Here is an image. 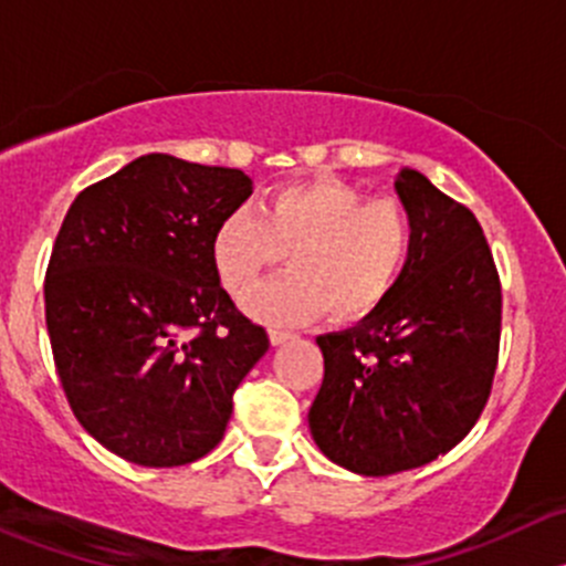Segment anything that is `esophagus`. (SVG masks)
Listing matches in <instances>:
<instances>
[{
  "mask_svg": "<svg viewBox=\"0 0 566 566\" xmlns=\"http://www.w3.org/2000/svg\"><path fill=\"white\" fill-rule=\"evenodd\" d=\"M271 345L273 347H279V345H284V342H290V339H295V334H290V331H279V328H271Z\"/></svg>",
  "mask_w": 566,
  "mask_h": 566,
  "instance_id": "1",
  "label": "esophagus"
}]
</instances>
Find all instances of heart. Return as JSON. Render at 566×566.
Wrapping results in <instances>:
<instances>
[{
	"label": "heart",
	"mask_w": 566,
	"mask_h": 566,
	"mask_svg": "<svg viewBox=\"0 0 566 566\" xmlns=\"http://www.w3.org/2000/svg\"><path fill=\"white\" fill-rule=\"evenodd\" d=\"M410 247L413 227L399 199H364L347 182L315 180L273 188L256 213L221 219L210 256L227 290L241 295L287 254L293 271L243 298V310L265 323H306L325 310L353 323L389 298Z\"/></svg>",
	"instance_id": "b5f03b06"
}]
</instances>
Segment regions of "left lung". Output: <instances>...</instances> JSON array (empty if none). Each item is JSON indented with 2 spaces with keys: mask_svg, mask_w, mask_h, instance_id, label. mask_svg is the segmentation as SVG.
Wrapping results in <instances>:
<instances>
[{
  "mask_svg": "<svg viewBox=\"0 0 566 566\" xmlns=\"http://www.w3.org/2000/svg\"><path fill=\"white\" fill-rule=\"evenodd\" d=\"M394 191L413 227L405 271L378 310L317 336L325 375L312 438L361 476L410 471L458 447L499 361L501 284L479 221L416 169H399Z\"/></svg>",
  "mask_w": 566,
  "mask_h": 566,
  "instance_id": "8db88e82",
  "label": "left lung"
}]
</instances>
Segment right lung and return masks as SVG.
I'll return each instance as SVG.
<instances>
[{"label": "right lung", "mask_w": 566, "mask_h": 566, "mask_svg": "<svg viewBox=\"0 0 566 566\" xmlns=\"http://www.w3.org/2000/svg\"><path fill=\"white\" fill-rule=\"evenodd\" d=\"M251 197L241 169L150 153L73 199L45 271V328L78 424L145 468L216 449L268 334L235 310L210 256Z\"/></svg>", "instance_id": "1"}]
</instances>
